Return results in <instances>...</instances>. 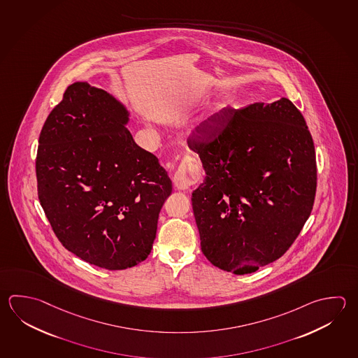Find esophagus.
<instances>
[{
  "label": "esophagus",
  "mask_w": 358,
  "mask_h": 358,
  "mask_svg": "<svg viewBox=\"0 0 358 358\" xmlns=\"http://www.w3.org/2000/svg\"><path fill=\"white\" fill-rule=\"evenodd\" d=\"M195 182V177L191 171L183 169V171H177L173 178V183L177 189H189V186Z\"/></svg>",
  "instance_id": "1"
}]
</instances>
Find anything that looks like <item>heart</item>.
I'll return each instance as SVG.
<instances>
[{
	"label": "heart",
	"instance_id": "b5f03b06",
	"mask_svg": "<svg viewBox=\"0 0 358 358\" xmlns=\"http://www.w3.org/2000/svg\"><path fill=\"white\" fill-rule=\"evenodd\" d=\"M231 103L230 94H222L216 101L211 103L201 114L197 115L189 122L187 134L194 139L203 141L214 134L223 120L224 114Z\"/></svg>",
	"mask_w": 358,
	"mask_h": 358
}]
</instances>
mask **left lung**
<instances>
[{
  "mask_svg": "<svg viewBox=\"0 0 358 358\" xmlns=\"http://www.w3.org/2000/svg\"><path fill=\"white\" fill-rule=\"evenodd\" d=\"M189 147L206 173L191 196L203 256L234 275L278 259L317 191L314 143L296 106L281 97L228 108L214 134Z\"/></svg>",
  "mask_w": 358,
  "mask_h": 358,
  "instance_id": "left-lung-1",
  "label": "left lung"
}]
</instances>
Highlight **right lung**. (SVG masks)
I'll list each match as a JSON object with an SVG mask.
<instances>
[{
  "label": "right lung",
  "mask_w": 358,
  "mask_h": 358,
  "mask_svg": "<svg viewBox=\"0 0 358 358\" xmlns=\"http://www.w3.org/2000/svg\"><path fill=\"white\" fill-rule=\"evenodd\" d=\"M129 115L113 94L75 82L39 136L41 208L69 252L105 270L130 268L149 256L172 192L158 158L134 142Z\"/></svg>",
  "instance_id": "obj_1"
}]
</instances>
